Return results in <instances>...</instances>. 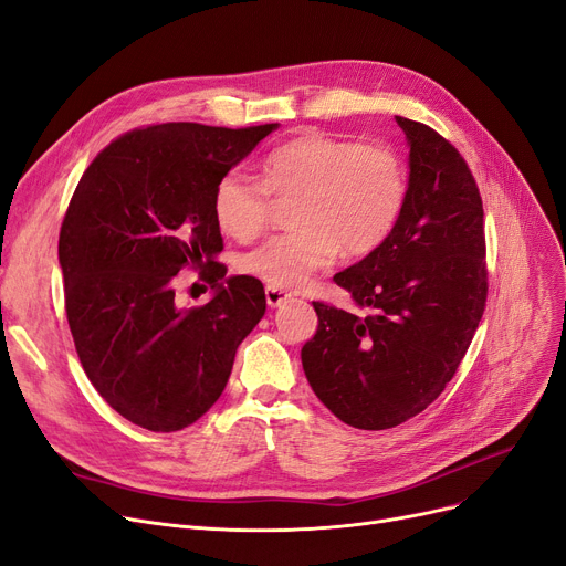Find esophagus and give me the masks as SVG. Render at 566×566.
I'll use <instances>...</instances> for the list:
<instances>
[{"label":"esophagus","mask_w":566,"mask_h":566,"mask_svg":"<svg viewBox=\"0 0 566 566\" xmlns=\"http://www.w3.org/2000/svg\"><path fill=\"white\" fill-rule=\"evenodd\" d=\"M293 298L291 291H284L280 286H265V301L270 307H280Z\"/></svg>","instance_id":"esophagus-1"}]
</instances>
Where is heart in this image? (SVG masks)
I'll use <instances>...</instances> for the list:
<instances>
[{"instance_id":"obj_1","label":"heart","mask_w":566,"mask_h":566,"mask_svg":"<svg viewBox=\"0 0 566 566\" xmlns=\"http://www.w3.org/2000/svg\"><path fill=\"white\" fill-rule=\"evenodd\" d=\"M275 191L298 199L293 233L263 242L238 256V270L270 286L296 289L339 252L365 256L396 229L407 199V170L388 145L305 134L275 147L263 159V182L229 170L214 187V217L240 242L261 235L270 222Z\"/></svg>"}]
</instances>
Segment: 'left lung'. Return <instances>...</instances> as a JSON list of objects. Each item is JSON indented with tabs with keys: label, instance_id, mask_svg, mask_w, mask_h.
<instances>
[{
	"label": "left lung",
	"instance_id": "obj_1",
	"mask_svg": "<svg viewBox=\"0 0 566 566\" xmlns=\"http://www.w3.org/2000/svg\"><path fill=\"white\" fill-rule=\"evenodd\" d=\"M409 140V187L396 229L333 280L365 316L312 303L318 326L301 352L305 377L339 421L396 428L453 379L488 298L483 203L470 166L421 122Z\"/></svg>",
	"mask_w": 566,
	"mask_h": 566
}]
</instances>
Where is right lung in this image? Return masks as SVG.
<instances>
[{
  "mask_svg": "<svg viewBox=\"0 0 566 566\" xmlns=\"http://www.w3.org/2000/svg\"><path fill=\"white\" fill-rule=\"evenodd\" d=\"M277 125L166 122L115 138L87 166L60 231L64 307L83 370L127 421L174 432L229 381L265 312L256 277H229L212 199L224 174ZM201 266L210 304L180 311L175 277Z\"/></svg>",
  "mask_w": 566,
  "mask_h": 566,
  "instance_id": "obj_1",
  "label": "right lung"
}]
</instances>
